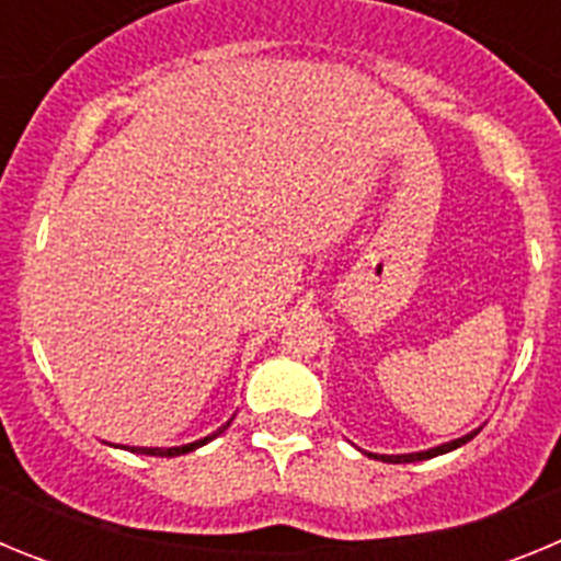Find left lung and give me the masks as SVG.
Returning a JSON list of instances; mask_svg holds the SVG:
<instances>
[{
	"label": "left lung",
	"mask_w": 561,
	"mask_h": 561,
	"mask_svg": "<svg viewBox=\"0 0 561 561\" xmlns=\"http://www.w3.org/2000/svg\"><path fill=\"white\" fill-rule=\"evenodd\" d=\"M474 435H478V430L469 435H463V438L458 440H449V444H444V447H435V449H427V453H413V455H374V458H381L385 463H415V460H427V458H435V455H444L449 453V449H458L460 444H466V440H472Z\"/></svg>",
	"instance_id": "left-lung-1"
}]
</instances>
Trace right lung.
<instances>
[{"label":"right lung","instance_id":"1","mask_svg":"<svg viewBox=\"0 0 561 561\" xmlns=\"http://www.w3.org/2000/svg\"><path fill=\"white\" fill-rule=\"evenodd\" d=\"M227 427H230V421H227V424H225V427L219 430V433L207 435V438H202V440H193V444H185V447H171V449H142V447H134L131 453H140V455H157V458H173V455H185V453H193V449L205 447L207 440H213V438H216V435H221V433H225Z\"/></svg>","mask_w":561,"mask_h":561}]
</instances>
